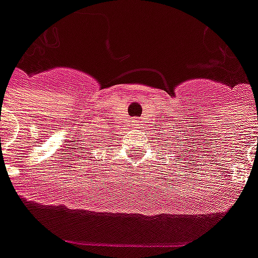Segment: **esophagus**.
Returning <instances> with one entry per match:
<instances>
[{"label":"esophagus","instance_id":"1","mask_svg":"<svg viewBox=\"0 0 258 258\" xmlns=\"http://www.w3.org/2000/svg\"><path fill=\"white\" fill-rule=\"evenodd\" d=\"M131 126L132 127H138V126H140V120H137V118H133V120L131 121Z\"/></svg>","mask_w":258,"mask_h":258}]
</instances>
